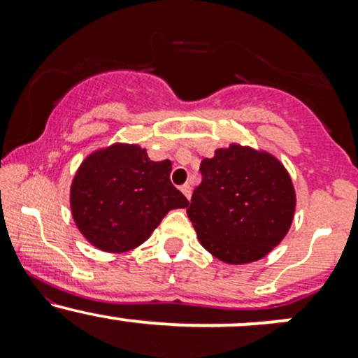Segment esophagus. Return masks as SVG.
<instances>
[{
  "instance_id": "obj_1",
  "label": "esophagus",
  "mask_w": 358,
  "mask_h": 358,
  "mask_svg": "<svg viewBox=\"0 0 358 358\" xmlns=\"http://www.w3.org/2000/svg\"><path fill=\"white\" fill-rule=\"evenodd\" d=\"M180 190H182V193L185 196H187L188 200H190V196H192V187L188 183H185V185H182V188H180Z\"/></svg>"
}]
</instances>
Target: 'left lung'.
I'll list each match as a JSON object with an SVG mask.
<instances>
[{
  "mask_svg": "<svg viewBox=\"0 0 358 358\" xmlns=\"http://www.w3.org/2000/svg\"><path fill=\"white\" fill-rule=\"evenodd\" d=\"M202 183L187 213L200 244L227 264L259 261L293 224L296 192L281 162L232 143L200 163Z\"/></svg>",
  "mask_w": 358,
  "mask_h": 358,
  "instance_id": "obj_1",
  "label": "left lung"
}]
</instances>
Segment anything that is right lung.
Returning a JSON list of instances; mask_svg holds the SVG:
<instances>
[{
	"mask_svg": "<svg viewBox=\"0 0 358 358\" xmlns=\"http://www.w3.org/2000/svg\"><path fill=\"white\" fill-rule=\"evenodd\" d=\"M170 171V159L151 162L145 148L129 143L87 155L71 185L72 217L85 241L110 254L148 241L168 212L190 203Z\"/></svg>",
	"mask_w": 358,
	"mask_h": 358,
	"instance_id": "1",
	"label": "right lung"
}]
</instances>
